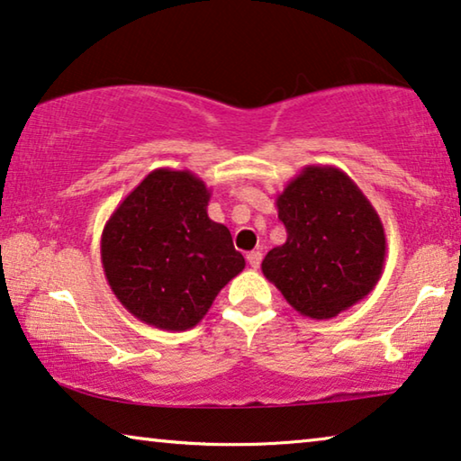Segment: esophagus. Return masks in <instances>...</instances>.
Listing matches in <instances>:
<instances>
[{"mask_svg":"<svg viewBox=\"0 0 461 461\" xmlns=\"http://www.w3.org/2000/svg\"><path fill=\"white\" fill-rule=\"evenodd\" d=\"M247 262H249L251 268H258L259 264H262V251H249L247 253Z\"/></svg>","mask_w":461,"mask_h":461,"instance_id":"obj_1","label":"esophagus"}]
</instances>
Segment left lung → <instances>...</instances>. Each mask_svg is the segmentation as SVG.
<instances>
[{
	"label": "left lung",
	"instance_id": "1",
	"mask_svg": "<svg viewBox=\"0 0 461 461\" xmlns=\"http://www.w3.org/2000/svg\"><path fill=\"white\" fill-rule=\"evenodd\" d=\"M276 208L286 241L268 251L262 272L293 310L329 320L370 295L384 268V226L341 168L305 166Z\"/></svg>",
	"mask_w": 461,
	"mask_h": 461
}]
</instances>
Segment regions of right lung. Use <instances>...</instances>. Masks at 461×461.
Segmentation results:
<instances>
[{"mask_svg":"<svg viewBox=\"0 0 461 461\" xmlns=\"http://www.w3.org/2000/svg\"><path fill=\"white\" fill-rule=\"evenodd\" d=\"M210 197L191 170L156 168L104 226L110 289L126 312L153 329H193L245 268L230 230L208 216Z\"/></svg>","mask_w":461,"mask_h":461,"instance_id":"obj_1","label":"right lung"}]
</instances>
